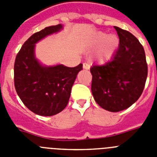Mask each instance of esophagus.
<instances>
[{"label": "esophagus", "instance_id": "1", "mask_svg": "<svg viewBox=\"0 0 157 157\" xmlns=\"http://www.w3.org/2000/svg\"><path fill=\"white\" fill-rule=\"evenodd\" d=\"M83 68L86 69V70H89V69L90 68V65L88 63H83Z\"/></svg>", "mask_w": 157, "mask_h": 157}]
</instances>
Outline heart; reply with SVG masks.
Returning <instances> with one entry per match:
<instances>
[{
	"label": "heart",
	"instance_id": "heart-1",
	"mask_svg": "<svg viewBox=\"0 0 157 157\" xmlns=\"http://www.w3.org/2000/svg\"><path fill=\"white\" fill-rule=\"evenodd\" d=\"M105 40L104 45L100 52V58L101 59H109L112 56L116 48L119 45V38L115 34L107 36L105 34H100L98 37V41L101 42Z\"/></svg>",
	"mask_w": 157,
	"mask_h": 157
}]
</instances>
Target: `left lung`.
I'll return each instance as SVG.
<instances>
[{"instance_id": "obj_1", "label": "left lung", "mask_w": 157, "mask_h": 157, "mask_svg": "<svg viewBox=\"0 0 157 157\" xmlns=\"http://www.w3.org/2000/svg\"><path fill=\"white\" fill-rule=\"evenodd\" d=\"M120 45L110 61L91 67V90L102 109L112 112L127 109L138 101L148 75L145 50L131 33L114 27Z\"/></svg>"}]
</instances>
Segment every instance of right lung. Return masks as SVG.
Instances as JSON below:
<instances>
[{
    "label": "right lung",
    "mask_w": 157,
    "mask_h": 157,
    "mask_svg": "<svg viewBox=\"0 0 157 157\" xmlns=\"http://www.w3.org/2000/svg\"><path fill=\"white\" fill-rule=\"evenodd\" d=\"M62 27L58 24L34 33L25 41L15 60L16 93L25 106L39 116H54L65 109L78 73L82 70V63L75 67L42 66L34 56L36 43Z\"/></svg>",
    "instance_id": "obj_1"
}]
</instances>
